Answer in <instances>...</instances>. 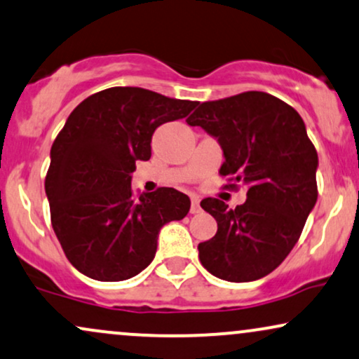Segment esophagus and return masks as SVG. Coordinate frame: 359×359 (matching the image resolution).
Masks as SVG:
<instances>
[{
    "mask_svg": "<svg viewBox=\"0 0 359 359\" xmlns=\"http://www.w3.org/2000/svg\"><path fill=\"white\" fill-rule=\"evenodd\" d=\"M201 211V206H200V198L198 196H191V210H189V213L191 215H196Z\"/></svg>",
    "mask_w": 359,
    "mask_h": 359,
    "instance_id": "obj_1",
    "label": "esophagus"
}]
</instances>
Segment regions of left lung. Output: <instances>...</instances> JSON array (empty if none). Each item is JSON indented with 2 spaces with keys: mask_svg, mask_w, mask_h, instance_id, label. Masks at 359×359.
<instances>
[{
  "mask_svg": "<svg viewBox=\"0 0 359 359\" xmlns=\"http://www.w3.org/2000/svg\"><path fill=\"white\" fill-rule=\"evenodd\" d=\"M187 123L218 140L219 172L248 188L234 210L216 198L201 201L218 223L198 245L201 264L219 280H259L290 255L318 200V153L304 121L276 96L246 91L198 104Z\"/></svg>",
  "mask_w": 359,
  "mask_h": 359,
  "instance_id": "1",
  "label": "left lung"
}]
</instances>
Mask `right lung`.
I'll return each instance as SVG.
<instances>
[{
    "instance_id": "right-lung-1",
    "label": "right lung",
    "mask_w": 359,
    "mask_h": 359,
    "mask_svg": "<svg viewBox=\"0 0 359 359\" xmlns=\"http://www.w3.org/2000/svg\"><path fill=\"white\" fill-rule=\"evenodd\" d=\"M196 104L116 86L88 96L66 119L44 189L57 241L79 273L98 281L136 276L156 255L159 229L188 215L191 201L175 188L136 200L131 172L151 158L154 130Z\"/></svg>"
}]
</instances>
